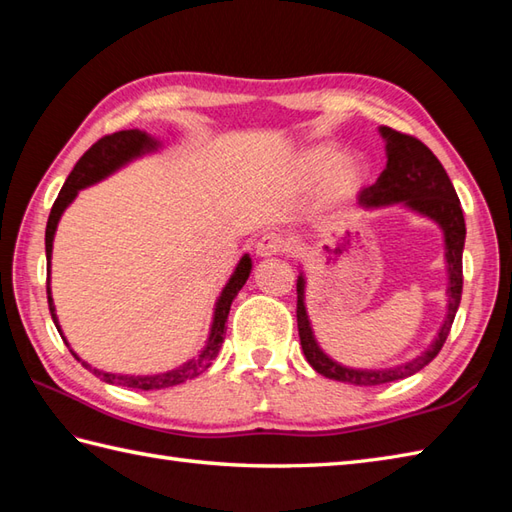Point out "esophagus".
Returning <instances> with one entry per match:
<instances>
[{"instance_id":"34e87169","label":"esophagus","mask_w":512,"mask_h":512,"mask_svg":"<svg viewBox=\"0 0 512 512\" xmlns=\"http://www.w3.org/2000/svg\"><path fill=\"white\" fill-rule=\"evenodd\" d=\"M286 248H288V242L281 235H277V233H264L255 242L257 257H273V255L284 253Z\"/></svg>"}]
</instances>
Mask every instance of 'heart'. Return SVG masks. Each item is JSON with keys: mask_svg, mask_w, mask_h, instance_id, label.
<instances>
[{"mask_svg": "<svg viewBox=\"0 0 512 512\" xmlns=\"http://www.w3.org/2000/svg\"><path fill=\"white\" fill-rule=\"evenodd\" d=\"M301 169L308 178L321 176L319 198L323 204H343L361 193L367 180V167L361 158H341L334 145H317L301 156Z\"/></svg>", "mask_w": 512, "mask_h": 512, "instance_id": "b5f03b06", "label": "heart"}]
</instances>
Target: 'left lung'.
Masks as SVG:
<instances>
[{
    "label": "left lung",
    "mask_w": 512,
    "mask_h": 512,
    "mask_svg": "<svg viewBox=\"0 0 512 512\" xmlns=\"http://www.w3.org/2000/svg\"><path fill=\"white\" fill-rule=\"evenodd\" d=\"M380 136L385 138L387 149V167L380 173L378 180L358 195V204L363 209H380V206L402 204L407 209L416 211L418 215L429 217L436 222L444 233V257H447V275H449V306L447 317H444L442 328L433 343L420 356L409 363L394 365L387 369H354L332 361L325 354L317 339H314L312 325L306 312V279L303 273L297 279V328L301 339V350L306 354V361L312 365L314 372L325 378L339 380L347 385H383L394 383V380L413 376L424 365H429L433 358L442 350L444 341L451 332V325L458 312L462 299V250H464V213L460 206V198L455 193L447 171L440 165V160L433 156V151L420 143L418 138L400 134L391 127H380Z\"/></svg>",
    "instance_id": "8db88e82"
}]
</instances>
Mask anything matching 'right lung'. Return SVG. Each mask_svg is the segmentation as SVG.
I'll return each instance as SVG.
<instances>
[{"label": "right lung", "mask_w": 512, "mask_h": 512, "mask_svg": "<svg viewBox=\"0 0 512 512\" xmlns=\"http://www.w3.org/2000/svg\"><path fill=\"white\" fill-rule=\"evenodd\" d=\"M160 147V143L156 138H151L149 134L140 132V129H123V132H116L110 136H103L101 140L85 151V154L76 162L72 173L65 180L63 189L59 191V198L54 200L52 211L48 217V226H46V257H48V270H50V257H52V239L54 233H57V224L61 220L63 211L68 209L72 204V200L79 195L81 189L90 187V184L101 182L103 178L112 176L114 171H118L121 167H125L127 162H132L134 158H140L143 154H149V151H156ZM250 268H253V262L250 257L244 255L239 259V264L235 268V273L228 279V284L224 286L220 299L215 303V312H213V323H211V334L209 341H206L204 350L191 358L189 363H184L171 372L165 374H154V376H125V374H110V372H101V369H92L88 363L81 361L79 356L74 354L76 361H81L83 367H88L90 372H94L101 380L110 385H123V387H132V389H165V387H173L180 383H187V380L200 376L202 372L211 367V363L215 361L217 352L224 343V334H226V319H228V310H231V303L237 297V292L242 290V286L246 284V279L250 275ZM48 306H50V314L52 321L57 325V330L61 334L59 328V319L57 312H54V303H52V292H50V279H48ZM63 336V334H61ZM68 345V343H65Z\"/></svg>", "instance_id": "1"}]
</instances>
